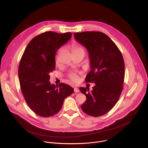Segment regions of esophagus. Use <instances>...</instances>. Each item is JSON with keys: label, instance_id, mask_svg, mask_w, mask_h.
I'll use <instances>...</instances> for the list:
<instances>
[{"label": "esophagus", "instance_id": "34e87169", "mask_svg": "<svg viewBox=\"0 0 148 148\" xmlns=\"http://www.w3.org/2000/svg\"><path fill=\"white\" fill-rule=\"evenodd\" d=\"M74 91H75V92H76V93H78V92H80V90L78 88L75 87V88H74Z\"/></svg>", "mask_w": 148, "mask_h": 148}]
</instances>
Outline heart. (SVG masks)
<instances>
[{"label":"heart","mask_w":148,"mask_h":148,"mask_svg":"<svg viewBox=\"0 0 148 148\" xmlns=\"http://www.w3.org/2000/svg\"><path fill=\"white\" fill-rule=\"evenodd\" d=\"M72 51L73 54H75L77 53H80V52H83L84 53V49L77 45H72ZM69 79H71V81L73 82H76L78 80V77L76 73H72L69 75Z\"/></svg>","instance_id":"b5f03b06"}]
</instances>
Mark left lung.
Returning <instances> with one entry per match:
<instances>
[{"label":"left lung","instance_id":"obj_1","mask_svg":"<svg viewBox=\"0 0 148 148\" xmlns=\"http://www.w3.org/2000/svg\"><path fill=\"white\" fill-rule=\"evenodd\" d=\"M76 41L88 51L90 71L85 82L93 83V90L80 87L86 100L81 108L86 114L99 117L108 112L117 102L123 89L125 64L123 55L106 34L86 31L75 33Z\"/></svg>","mask_w":148,"mask_h":148}]
</instances>
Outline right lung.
<instances>
[{
	"label": "right lung",
	"mask_w": 148,
	"mask_h": 148,
	"mask_svg": "<svg viewBox=\"0 0 148 148\" xmlns=\"http://www.w3.org/2000/svg\"><path fill=\"white\" fill-rule=\"evenodd\" d=\"M71 32L42 33L28 43L19 63L18 75L22 94L36 114L48 117L58 113L64 99L74 89L69 85L59 86L49 82V73L55 69L57 51L72 37Z\"/></svg>",
	"instance_id": "1"
}]
</instances>
